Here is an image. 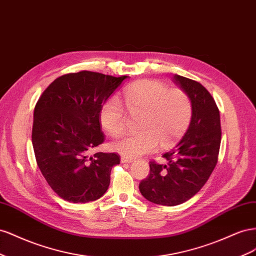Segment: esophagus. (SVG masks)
<instances>
[{"label":"esophagus","mask_w":256,"mask_h":256,"mask_svg":"<svg viewBox=\"0 0 256 256\" xmlns=\"http://www.w3.org/2000/svg\"><path fill=\"white\" fill-rule=\"evenodd\" d=\"M133 160L132 158H121V163H132Z\"/></svg>","instance_id":"34e87169"}]
</instances>
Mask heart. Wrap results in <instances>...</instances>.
Returning <instances> with one entry per match:
<instances>
[{
  "label": "heart",
  "instance_id": "obj_1",
  "mask_svg": "<svg viewBox=\"0 0 256 256\" xmlns=\"http://www.w3.org/2000/svg\"><path fill=\"white\" fill-rule=\"evenodd\" d=\"M123 100L130 116L140 114L138 133L110 142V149L124 158H135L160 148H166L184 135L193 114L188 94L180 89H168L154 80H142L123 90ZM100 126L108 134L118 136L128 126V116L120 100L108 98L100 112Z\"/></svg>",
  "mask_w": 256,
  "mask_h": 256
}]
</instances>
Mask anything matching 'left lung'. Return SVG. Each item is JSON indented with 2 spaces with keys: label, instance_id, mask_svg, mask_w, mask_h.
<instances>
[{
  "label": "left lung",
  "instance_id": "left-lung-1",
  "mask_svg": "<svg viewBox=\"0 0 256 256\" xmlns=\"http://www.w3.org/2000/svg\"><path fill=\"white\" fill-rule=\"evenodd\" d=\"M174 82L191 98V123L176 147L163 154L167 163L151 160L150 174L140 184L146 200L163 206L180 205L200 191L218 163L222 134L218 108L206 88L179 75Z\"/></svg>",
  "mask_w": 256,
  "mask_h": 256
}]
</instances>
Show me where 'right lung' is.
Returning <instances> with one entry per match:
<instances>
[{
  "instance_id": "1",
  "label": "right lung",
  "mask_w": 256,
  "mask_h": 256,
  "mask_svg": "<svg viewBox=\"0 0 256 256\" xmlns=\"http://www.w3.org/2000/svg\"><path fill=\"white\" fill-rule=\"evenodd\" d=\"M128 76L82 70L63 75L42 92L34 108L32 144L36 163L61 198L89 202L103 196L116 153H93L103 144L100 112Z\"/></svg>"
}]
</instances>
